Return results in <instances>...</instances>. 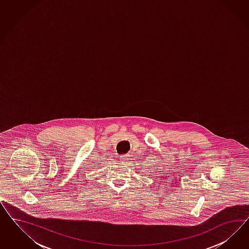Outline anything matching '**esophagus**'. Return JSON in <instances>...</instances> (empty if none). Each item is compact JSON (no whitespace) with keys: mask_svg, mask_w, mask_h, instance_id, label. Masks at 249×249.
<instances>
[{"mask_svg":"<svg viewBox=\"0 0 249 249\" xmlns=\"http://www.w3.org/2000/svg\"><path fill=\"white\" fill-rule=\"evenodd\" d=\"M128 158H129V154H124L121 156V160H122V162H125L128 160Z\"/></svg>","mask_w":249,"mask_h":249,"instance_id":"1","label":"esophagus"}]
</instances>
